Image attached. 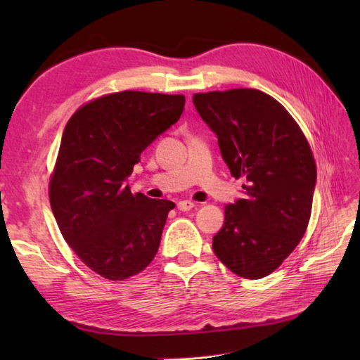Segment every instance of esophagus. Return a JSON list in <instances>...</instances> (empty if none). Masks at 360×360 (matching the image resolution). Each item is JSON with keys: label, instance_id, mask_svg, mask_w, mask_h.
Masks as SVG:
<instances>
[{"label": "esophagus", "instance_id": "34e87169", "mask_svg": "<svg viewBox=\"0 0 360 360\" xmlns=\"http://www.w3.org/2000/svg\"><path fill=\"white\" fill-rule=\"evenodd\" d=\"M195 207V202L193 201H179L178 202V210L181 212H188Z\"/></svg>", "mask_w": 360, "mask_h": 360}]
</instances>
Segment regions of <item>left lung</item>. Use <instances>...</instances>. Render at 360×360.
Masks as SVG:
<instances>
[{
    "label": "left lung",
    "mask_w": 360,
    "mask_h": 360,
    "mask_svg": "<svg viewBox=\"0 0 360 360\" xmlns=\"http://www.w3.org/2000/svg\"><path fill=\"white\" fill-rule=\"evenodd\" d=\"M193 103L217 133L231 174L244 181V200L224 207L213 252L238 277L263 278L307 232L317 178L309 142L285 106L263 91L198 93Z\"/></svg>",
    "instance_id": "left-lung-1"
}]
</instances>
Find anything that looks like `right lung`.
<instances>
[{"label": "right lung", "mask_w": 360, "mask_h": 360, "mask_svg": "<svg viewBox=\"0 0 360 360\" xmlns=\"http://www.w3.org/2000/svg\"><path fill=\"white\" fill-rule=\"evenodd\" d=\"M184 103L182 94L120 91L82 105L68 120L49 181L51 209L75 255L103 278L127 280L156 255L174 204L133 193L125 181Z\"/></svg>", "instance_id": "1"}]
</instances>
